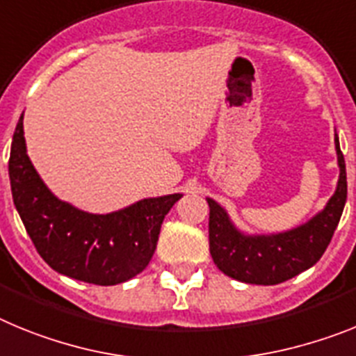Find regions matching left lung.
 <instances>
[{
    "label": "left lung",
    "mask_w": 356,
    "mask_h": 356,
    "mask_svg": "<svg viewBox=\"0 0 356 356\" xmlns=\"http://www.w3.org/2000/svg\"><path fill=\"white\" fill-rule=\"evenodd\" d=\"M339 184L326 208L296 229L277 234L249 236L229 220L213 199L209 204V252L215 265L233 280L252 285H277L314 267L332 242L348 197L346 163L335 134Z\"/></svg>",
    "instance_id": "8db88e82"
}]
</instances>
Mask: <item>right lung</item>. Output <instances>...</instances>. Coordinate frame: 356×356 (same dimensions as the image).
Instances as JSON below:
<instances>
[{"label":"right lung","mask_w":356,"mask_h":356,"mask_svg":"<svg viewBox=\"0 0 356 356\" xmlns=\"http://www.w3.org/2000/svg\"><path fill=\"white\" fill-rule=\"evenodd\" d=\"M12 199L37 252L49 267L92 285H118L152 259L165 215L181 199H143L109 215L80 211L46 188L26 156L23 114L8 159Z\"/></svg>","instance_id":"obj_1"}]
</instances>
